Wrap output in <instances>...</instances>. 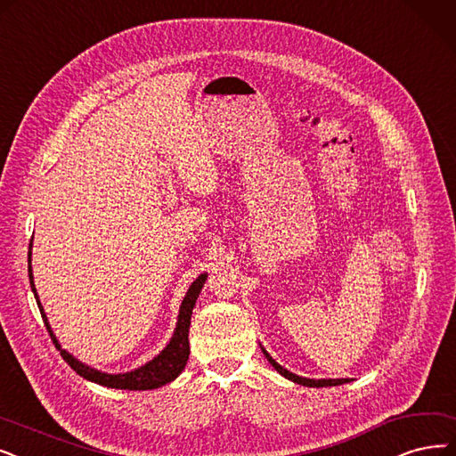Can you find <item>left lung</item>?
<instances>
[{
	"instance_id": "obj_1",
	"label": "left lung",
	"mask_w": 456,
	"mask_h": 456,
	"mask_svg": "<svg viewBox=\"0 0 456 456\" xmlns=\"http://www.w3.org/2000/svg\"><path fill=\"white\" fill-rule=\"evenodd\" d=\"M262 348V352H264V355L267 357V361L271 362L273 367H275V370L279 372V374H282L284 378H288L289 381H294V384H299V386H305V387H333V386H342V384H348L350 381V378H330V379H325V378H322V379H311V378H303V376H297V374H294V372H289V370H286L284 367H281L279 362L273 359L267 352H265V348L264 346H260Z\"/></svg>"
}]
</instances>
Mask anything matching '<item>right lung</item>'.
Wrapping results in <instances>:
<instances>
[{
	"mask_svg": "<svg viewBox=\"0 0 456 456\" xmlns=\"http://www.w3.org/2000/svg\"><path fill=\"white\" fill-rule=\"evenodd\" d=\"M31 247H33V240L29 243V252H28V275H29V284H31V291L35 296V301L39 305V311L43 316V322L46 325V330L50 333V338L56 344V348L60 350L61 357L69 362V367L75 370L77 374H80L82 378L94 381V384L104 386V387H112V389H126V391H150V389H159L162 386L170 384L174 381L181 372H183L187 361H189V327H191V316H192V308L196 305V299L202 291L208 273H202L187 289V294L179 305V314H177V323L174 335L170 338V342L165 346V350L159 352V355H155L151 361L145 362V365L129 370V372H119V374H108L102 370H97L94 367L86 365V362L78 361L75 355L69 354L65 348H61V344L58 340V337L53 335L50 322L46 318L45 308L39 301V294L37 288H35L33 282V269H31Z\"/></svg>",
	"mask_w": 456,
	"mask_h": 456,
	"instance_id": "add662e5",
	"label": "right lung"
}]
</instances>
